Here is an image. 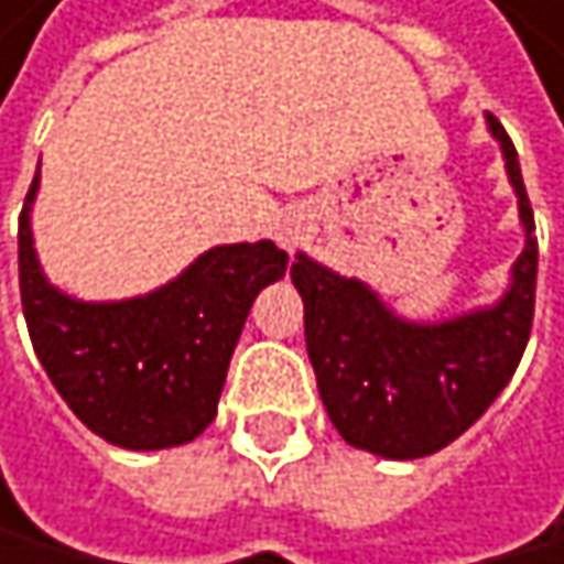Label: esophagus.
<instances>
[{"label": "esophagus", "instance_id": "esophagus-1", "mask_svg": "<svg viewBox=\"0 0 564 564\" xmlns=\"http://www.w3.org/2000/svg\"><path fill=\"white\" fill-rule=\"evenodd\" d=\"M276 243L284 250H294L304 243V219L301 216H288L284 223L276 226Z\"/></svg>", "mask_w": 564, "mask_h": 564}]
</instances>
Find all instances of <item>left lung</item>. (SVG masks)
Returning a JSON list of instances; mask_svg holds the SVG:
<instances>
[{"mask_svg":"<svg viewBox=\"0 0 564 564\" xmlns=\"http://www.w3.org/2000/svg\"><path fill=\"white\" fill-rule=\"evenodd\" d=\"M484 118L501 144L524 226L511 284L494 304L443 321H409L358 276H341L307 253L291 267L321 402L345 443L386 460L430 457L467 433L511 382L531 335L534 216L508 131L494 115Z\"/></svg>","mask_w":564,"mask_h":564,"instance_id":"obj_1","label":"left lung"}]
</instances>
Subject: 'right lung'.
Here are the masks:
<instances>
[{"mask_svg": "<svg viewBox=\"0 0 564 564\" xmlns=\"http://www.w3.org/2000/svg\"><path fill=\"white\" fill-rule=\"evenodd\" d=\"M40 172L19 216V294L50 382L74 416L121 449H169L213 420L257 294L284 276L270 240L199 253L169 284L124 301L53 288L33 247Z\"/></svg>", "mask_w": 564, "mask_h": 564, "instance_id": "1", "label": "right lung"}]
</instances>
